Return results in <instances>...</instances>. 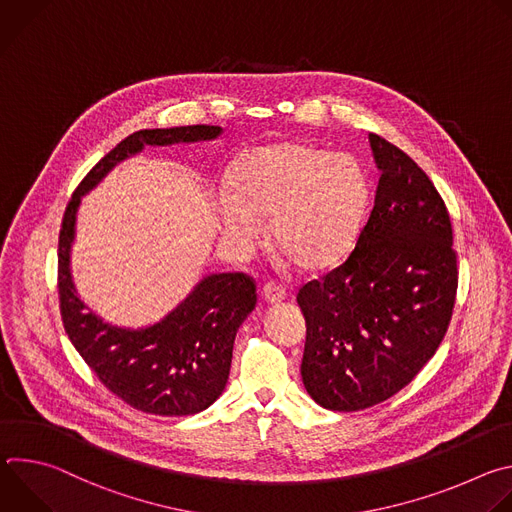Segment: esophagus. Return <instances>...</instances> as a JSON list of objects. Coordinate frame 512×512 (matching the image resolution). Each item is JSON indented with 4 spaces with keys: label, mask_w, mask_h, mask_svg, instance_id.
I'll list each match as a JSON object with an SVG mask.
<instances>
[{
    "label": "esophagus",
    "mask_w": 512,
    "mask_h": 512,
    "mask_svg": "<svg viewBox=\"0 0 512 512\" xmlns=\"http://www.w3.org/2000/svg\"><path fill=\"white\" fill-rule=\"evenodd\" d=\"M261 294H263V300H265L267 304H279V302L285 300V287H281L279 283L269 281V283L263 285Z\"/></svg>",
    "instance_id": "34e87169"
}]
</instances>
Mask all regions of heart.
Masks as SVG:
<instances>
[{
	"label": "heart",
	"mask_w": 512,
	"mask_h": 512,
	"mask_svg": "<svg viewBox=\"0 0 512 512\" xmlns=\"http://www.w3.org/2000/svg\"><path fill=\"white\" fill-rule=\"evenodd\" d=\"M218 196V227L249 249L269 223L271 243L304 271H324L354 247L369 206V178L348 154L304 141H271L243 154Z\"/></svg>",
	"instance_id": "obj_1"
}]
</instances>
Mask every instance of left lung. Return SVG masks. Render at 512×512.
I'll return each instance as SVG.
<instances>
[{
    "label": "left lung",
    "mask_w": 512,
    "mask_h": 512,
    "mask_svg": "<svg viewBox=\"0 0 512 512\" xmlns=\"http://www.w3.org/2000/svg\"><path fill=\"white\" fill-rule=\"evenodd\" d=\"M369 143L381 172L369 221L342 265L298 291L302 381L330 411L367 409L409 385L442 344L458 289L442 196L393 143L375 133Z\"/></svg>",
    "instance_id": "left-lung-1"
}]
</instances>
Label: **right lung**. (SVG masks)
<instances>
[{
  "instance_id": "right-lung-1",
  "label": "right lung",
  "mask_w": 512,
  "mask_h": 512,
  "mask_svg": "<svg viewBox=\"0 0 512 512\" xmlns=\"http://www.w3.org/2000/svg\"><path fill=\"white\" fill-rule=\"evenodd\" d=\"M216 125L141 129L99 160L72 194L58 237V296L64 330L99 381L133 409L180 417L210 407L223 395L239 326L255 310V283L245 273H210L160 322L121 328L89 310L72 281L70 251L81 198L117 164L143 148L212 141Z\"/></svg>"
}]
</instances>
